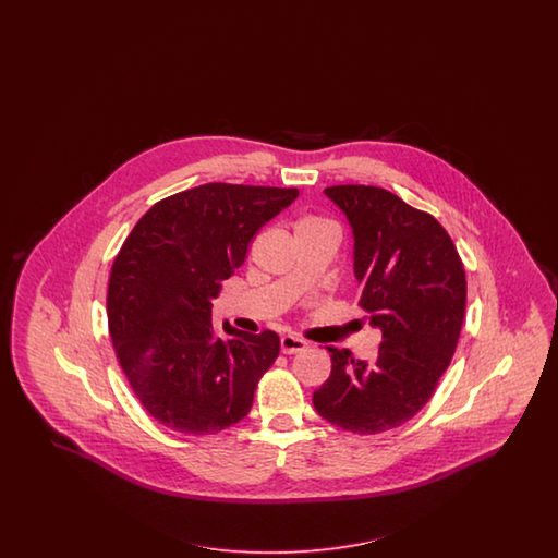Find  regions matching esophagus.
Returning <instances> with one entry per match:
<instances>
[{
  "label": "esophagus",
  "instance_id": "obj_1",
  "mask_svg": "<svg viewBox=\"0 0 558 558\" xmlns=\"http://www.w3.org/2000/svg\"><path fill=\"white\" fill-rule=\"evenodd\" d=\"M280 348L284 354H299L306 348V341L301 338H294V336H284L280 339Z\"/></svg>",
  "mask_w": 558,
  "mask_h": 558
}]
</instances>
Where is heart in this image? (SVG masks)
I'll use <instances>...</instances> for the list:
<instances>
[{"instance_id":"b5f03b06","label":"heart","mask_w":558,"mask_h":558,"mask_svg":"<svg viewBox=\"0 0 558 558\" xmlns=\"http://www.w3.org/2000/svg\"><path fill=\"white\" fill-rule=\"evenodd\" d=\"M325 222H327V220L313 219V217H308V219L301 220V222L296 225V229H299V227H313V225H325Z\"/></svg>"}]
</instances>
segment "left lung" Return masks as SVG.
I'll return each mask as SVG.
<instances>
[{
  "label": "left lung",
  "instance_id": "left-lung-1",
  "mask_svg": "<svg viewBox=\"0 0 558 558\" xmlns=\"http://www.w3.org/2000/svg\"><path fill=\"white\" fill-rule=\"evenodd\" d=\"M354 229L357 304L383 331L376 360L331 352V374L313 392L323 420L362 436L409 422L436 392L457 352L466 274L448 231L385 187H325Z\"/></svg>",
  "mask_w": 558,
  "mask_h": 558
}]
</instances>
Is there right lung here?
<instances>
[{"mask_svg": "<svg viewBox=\"0 0 558 558\" xmlns=\"http://www.w3.org/2000/svg\"><path fill=\"white\" fill-rule=\"evenodd\" d=\"M296 196V187L203 184L153 204L124 239L108 282V331L136 399L169 429L217 434L254 405L280 338L227 322L219 336L210 308L255 233Z\"/></svg>", "mask_w": 558, "mask_h": 558, "instance_id": "obj_1", "label": "right lung"}]
</instances>
